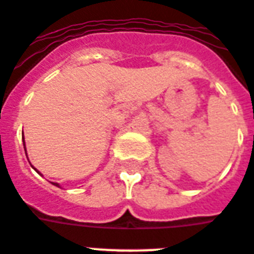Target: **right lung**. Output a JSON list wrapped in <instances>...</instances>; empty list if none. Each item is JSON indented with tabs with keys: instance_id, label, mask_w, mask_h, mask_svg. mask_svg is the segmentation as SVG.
I'll return each mask as SVG.
<instances>
[{
	"instance_id": "right-lung-1",
	"label": "right lung",
	"mask_w": 254,
	"mask_h": 254,
	"mask_svg": "<svg viewBox=\"0 0 254 254\" xmlns=\"http://www.w3.org/2000/svg\"><path fill=\"white\" fill-rule=\"evenodd\" d=\"M23 140H24V136H23ZM24 149H25V141H24ZM35 170H36V169H35ZM38 173H39V171H38ZM53 185H56V187L60 188V184H57V182H54Z\"/></svg>"
}]
</instances>
